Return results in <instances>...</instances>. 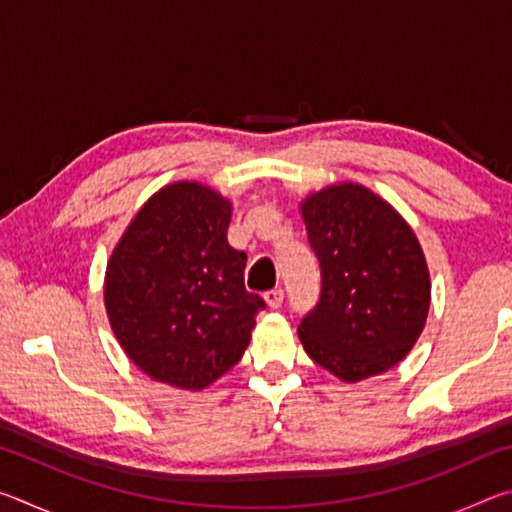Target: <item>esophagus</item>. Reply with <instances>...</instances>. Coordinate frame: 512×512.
Listing matches in <instances>:
<instances>
[{
    "instance_id": "34e87169",
    "label": "esophagus",
    "mask_w": 512,
    "mask_h": 512,
    "mask_svg": "<svg viewBox=\"0 0 512 512\" xmlns=\"http://www.w3.org/2000/svg\"><path fill=\"white\" fill-rule=\"evenodd\" d=\"M264 300L266 305L271 309H280L282 307V300H284V291L282 289H271L264 293Z\"/></svg>"
}]
</instances>
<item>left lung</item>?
<instances>
[{"label":"left lung","mask_w":512,"mask_h":512,"mask_svg":"<svg viewBox=\"0 0 512 512\" xmlns=\"http://www.w3.org/2000/svg\"><path fill=\"white\" fill-rule=\"evenodd\" d=\"M320 264V300L298 336L318 366L348 384L381 375L411 352L427 323L431 280L411 225L359 183L300 203Z\"/></svg>","instance_id":"8db88e82"}]
</instances>
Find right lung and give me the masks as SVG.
Segmentation results:
<instances>
[{
	"instance_id": "right-lung-1",
	"label": "right lung",
	"mask_w": 512,
	"mask_h": 512,
	"mask_svg": "<svg viewBox=\"0 0 512 512\" xmlns=\"http://www.w3.org/2000/svg\"><path fill=\"white\" fill-rule=\"evenodd\" d=\"M232 205L178 180L146 201L108 259L112 332L144 375L203 391L244 357L264 300L244 287L246 253L228 244Z\"/></svg>"
}]
</instances>
